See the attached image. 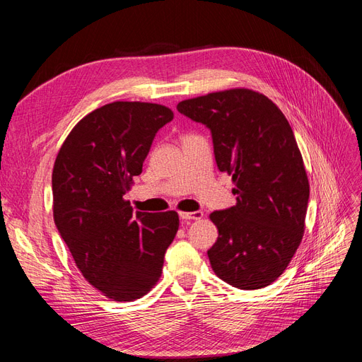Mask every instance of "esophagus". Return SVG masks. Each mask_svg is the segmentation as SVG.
<instances>
[{"label": "esophagus", "instance_id": "esophagus-1", "mask_svg": "<svg viewBox=\"0 0 362 362\" xmlns=\"http://www.w3.org/2000/svg\"><path fill=\"white\" fill-rule=\"evenodd\" d=\"M204 213L202 211H192V213H180V217L182 218V221H199V218H202Z\"/></svg>", "mask_w": 362, "mask_h": 362}]
</instances>
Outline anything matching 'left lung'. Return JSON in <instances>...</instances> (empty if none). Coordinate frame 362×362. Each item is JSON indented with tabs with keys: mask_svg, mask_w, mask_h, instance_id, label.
Instances as JSON below:
<instances>
[{
	"mask_svg": "<svg viewBox=\"0 0 362 362\" xmlns=\"http://www.w3.org/2000/svg\"><path fill=\"white\" fill-rule=\"evenodd\" d=\"M178 112L211 129L217 168L233 177L237 204L210 214L216 275L257 290L276 281L298 250L310 182L288 120L267 96L238 87L181 101Z\"/></svg>",
	"mask_w": 362,
	"mask_h": 362,
	"instance_id": "left-lung-1",
	"label": "left lung"
}]
</instances>
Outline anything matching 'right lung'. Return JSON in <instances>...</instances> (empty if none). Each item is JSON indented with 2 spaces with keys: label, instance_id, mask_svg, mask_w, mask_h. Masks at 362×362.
<instances>
[{
  "label": "right lung",
  "instance_id": "obj_1",
  "mask_svg": "<svg viewBox=\"0 0 362 362\" xmlns=\"http://www.w3.org/2000/svg\"><path fill=\"white\" fill-rule=\"evenodd\" d=\"M166 105L116 101L76 124L52 169V214L86 281L108 299H140L158 282L177 211H136L124 194L141 173Z\"/></svg>",
  "mask_w": 362,
  "mask_h": 362
}]
</instances>
